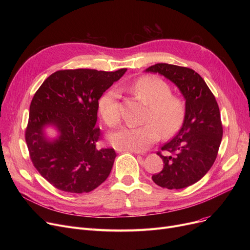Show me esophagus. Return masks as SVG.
<instances>
[{
	"label": "esophagus",
	"mask_w": 250,
	"mask_h": 250,
	"mask_svg": "<svg viewBox=\"0 0 250 250\" xmlns=\"http://www.w3.org/2000/svg\"><path fill=\"white\" fill-rule=\"evenodd\" d=\"M117 153H122V152H130V153H134V154H143V152L141 151H134V150H125V149H116Z\"/></svg>",
	"instance_id": "esophagus-1"
}]
</instances>
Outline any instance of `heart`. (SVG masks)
Returning <instances> with one entry per match:
<instances>
[{
    "label": "heart",
    "mask_w": 250,
    "mask_h": 250,
    "mask_svg": "<svg viewBox=\"0 0 250 250\" xmlns=\"http://www.w3.org/2000/svg\"><path fill=\"white\" fill-rule=\"evenodd\" d=\"M122 89L130 92L136 98L148 105L145 121L140 126H125L109 136V141L117 149L145 151L161 137L176 134L185 122L187 107L183 99L171 94V87L162 79L143 76ZM98 112L108 126L121 123L118 92L109 89L98 100Z\"/></svg>",
    "instance_id": "heart-1"
}]
</instances>
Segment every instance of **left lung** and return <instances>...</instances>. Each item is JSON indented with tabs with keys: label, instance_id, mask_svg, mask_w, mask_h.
<instances>
[{
	"label": "left lung",
	"instance_id": "left-lung-1",
	"mask_svg": "<svg viewBox=\"0 0 250 250\" xmlns=\"http://www.w3.org/2000/svg\"><path fill=\"white\" fill-rule=\"evenodd\" d=\"M146 72L159 73L172 81L185 96L187 107L177 135L157 152L164 165L152 179L168 189L188 188L204 177L217 158L223 136L218 103L204 79L192 69L161 62ZM162 150L167 154L163 155Z\"/></svg>",
	"mask_w": 250,
	"mask_h": 250
}]
</instances>
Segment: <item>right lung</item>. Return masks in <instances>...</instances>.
I'll list each match as a JSON object with an SVG mask.
<instances>
[{
    "label": "right lung",
    "instance_id": "right-lung-1",
    "mask_svg": "<svg viewBox=\"0 0 250 250\" xmlns=\"http://www.w3.org/2000/svg\"><path fill=\"white\" fill-rule=\"evenodd\" d=\"M126 69L61 70L35 92L25 130L30 159L41 175L56 188L89 192L108 177L115 159L113 148H97L100 128L98 100ZM55 125L60 137L50 142L44 126Z\"/></svg>",
    "mask_w": 250,
    "mask_h": 250
}]
</instances>
